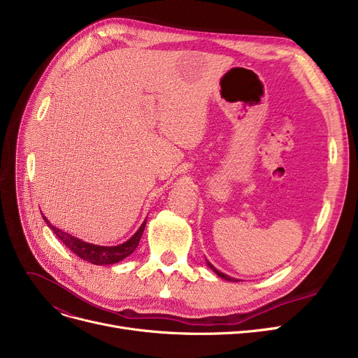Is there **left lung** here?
Here are the masks:
<instances>
[{"label": "left lung", "instance_id": "left-lung-1", "mask_svg": "<svg viewBox=\"0 0 358 358\" xmlns=\"http://www.w3.org/2000/svg\"><path fill=\"white\" fill-rule=\"evenodd\" d=\"M208 266H209V267H210V268H212V270H213V271H215V273H216V274H217L219 277H222V278H224V280H228V281H236L235 278H232V277H229V275H227V274H223V273H220L219 270H216V268H215V267H213V266L210 264V262H208Z\"/></svg>", "mask_w": 358, "mask_h": 358}]
</instances>
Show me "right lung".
<instances>
[{
  "label": "right lung",
  "instance_id": "1",
  "mask_svg": "<svg viewBox=\"0 0 358 358\" xmlns=\"http://www.w3.org/2000/svg\"><path fill=\"white\" fill-rule=\"evenodd\" d=\"M43 220L46 222L48 227L53 231V234L56 235V238L61 239L64 242V245L68 247L75 255H78L80 258H83L84 261L91 262V264H96V266H101V264H115V262L122 261L123 258L129 257L131 252L136 250V247L139 245V241L141 236L143 234L145 229V224L146 220L142 223V227L139 228V231L131 236L129 241H126L122 245L117 247H100V245H92V243L84 242L78 238H73L72 235L59 231L58 228H55L53 224L49 223V220L42 216Z\"/></svg>",
  "mask_w": 358,
  "mask_h": 358
}]
</instances>
